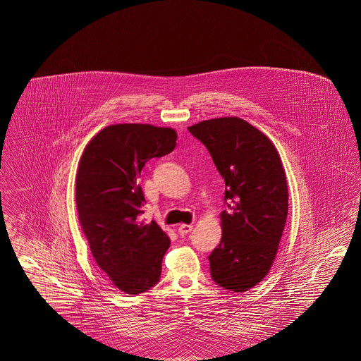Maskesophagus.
Here are the masks:
<instances>
[{"mask_svg":"<svg viewBox=\"0 0 361 361\" xmlns=\"http://www.w3.org/2000/svg\"><path fill=\"white\" fill-rule=\"evenodd\" d=\"M192 228H193L192 224H180L178 226V234L180 235H187L188 233L192 231Z\"/></svg>","mask_w":361,"mask_h":361,"instance_id":"1","label":"esophagus"}]
</instances>
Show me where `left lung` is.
<instances>
[{"label": "left lung", "instance_id": "obj_1", "mask_svg": "<svg viewBox=\"0 0 361 361\" xmlns=\"http://www.w3.org/2000/svg\"><path fill=\"white\" fill-rule=\"evenodd\" d=\"M224 178L222 240L208 256L212 280L247 291L269 272L288 215L284 169L272 142L240 118L188 127Z\"/></svg>", "mask_w": 361, "mask_h": 361}]
</instances>
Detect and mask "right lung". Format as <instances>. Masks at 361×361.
<instances>
[{
	"mask_svg": "<svg viewBox=\"0 0 361 361\" xmlns=\"http://www.w3.org/2000/svg\"><path fill=\"white\" fill-rule=\"evenodd\" d=\"M177 134L150 124L108 126L81 157L75 180L80 224L99 268L121 291L137 295L159 281L171 240L154 221L137 177L150 158L169 154Z\"/></svg>",
	"mask_w": 361,
	"mask_h": 361,
	"instance_id": "obj_1",
	"label": "right lung"
}]
</instances>
